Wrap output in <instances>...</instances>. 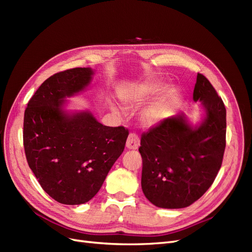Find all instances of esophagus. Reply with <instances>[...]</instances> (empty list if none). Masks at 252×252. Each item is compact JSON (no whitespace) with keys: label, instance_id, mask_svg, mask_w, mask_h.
Returning a JSON list of instances; mask_svg holds the SVG:
<instances>
[{"label":"esophagus","instance_id":"obj_1","mask_svg":"<svg viewBox=\"0 0 252 252\" xmlns=\"http://www.w3.org/2000/svg\"><path fill=\"white\" fill-rule=\"evenodd\" d=\"M140 146V139L139 136L136 135L135 133H130L128 135L127 138V142H126V147L128 149H131V150H135L138 149Z\"/></svg>","mask_w":252,"mask_h":252}]
</instances>
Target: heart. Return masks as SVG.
Wrapping results in <instances>:
<instances>
[{
  "label": "heart",
  "mask_w": 252,
  "mask_h": 252,
  "mask_svg": "<svg viewBox=\"0 0 252 252\" xmlns=\"http://www.w3.org/2000/svg\"><path fill=\"white\" fill-rule=\"evenodd\" d=\"M162 83L159 82H144L138 85L132 86L127 93V101L131 103H142L147 101L152 95L162 89ZM172 100V94L170 93L163 94L152 103L149 107L143 113V121L145 123L151 125L155 124L158 120H161L165 110L168 107Z\"/></svg>",
  "instance_id": "1"
}]
</instances>
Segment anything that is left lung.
<instances>
[{"instance_id": "1", "label": "left lung", "mask_w": 252, "mask_h": 252, "mask_svg": "<svg viewBox=\"0 0 252 252\" xmlns=\"http://www.w3.org/2000/svg\"><path fill=\"white\" fill-rule=\"evenodd\" d=\"M193 101H201L206 112L199 125L192 126L184 113H179L142 134V189L159 208H184L199 200L222 166L226 108L201 73L196 77Z\"/></svg>"}]
</instances>
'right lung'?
Segmentation results:
<instances>
[{"mask_svg": "<svg viewBox=\"0 0 252 252\" xmlns=\"http://www.w3.org/2000/svg\"><path fill=\"white\" fill-rule=\"evenodd\" d=\"M91 68L51 75L30 98L23 142L28 165L44 191L65 205H80L97 193L124 151L128 129L104 126L89 111L64 110L66 97L85 89Z\"/></svg>", "mask_w": 252, "mask_h": 252, "instance_id": "obj_1", "label": "right lung"}]
</instances>
